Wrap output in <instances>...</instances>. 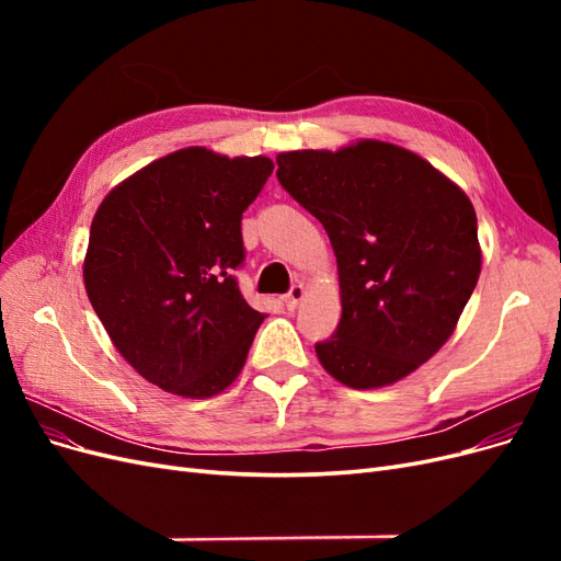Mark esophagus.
I'll list each match as a JSON object with an SVG mask.
<instances>
[{"label": "esophagus", "mask_w": 561, "mask_h": 561, "mask_svg": "<svg viewBox=\"0 0 561 561\" xmlns=\"http://www.w3.org/2000/svg\"><path fill=\"white\" fill-rule=\"evenodd\" d=\"M304 297H307V290H304V285L299 283V285H293V290L283 297V301H285V307L293 311V309L299 307Z\"/></svg>", "instance_id": "34e87169"}]
</instances>
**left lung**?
I'll list each match as a JSON object with an SVG mask.
<instances>
[{"label": "left lung", "mask_w": 561, "mask_h": 561, "mask_svg": "<svg viewBox=\"0 0 561 561\" xmlns=\"http://www.w3.org/2000/svg\"><path fill=\"white\" fill-rule=\"evenodd\" d=\"M276 163L336 257L342 320L316 344L320 365L355 390L412 375L447 344L480 278L470 198L426 159L381 140L283 151Z\"/></svg>", "instance_id": "1"}]
</instances>
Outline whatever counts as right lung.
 I'll use <instances>...</instances> for the list:
<instances>
[{
  "label": "right lung",
  "mask_w": 561,
  "mask_h": 561,
  "mask_svg": "<svg viewBox=\"0 0 561 561\" xmlns=\"http://www.w3.org/2000/svg\"><path fill=\"white\" fill-rule=\"evenodd\" d=\"M274 171L266 157L186 147L103 198L83 285L126 363L180 398L222 393L245 365L264 313L243 299L241 219Z\"/></svg>",
  "instance_id": "right-lung-1"
}]
</instances>
